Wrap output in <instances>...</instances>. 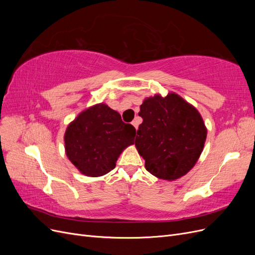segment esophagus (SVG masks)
Returning a JSON list of instances; mask_svg holds the SVG:
<instances>
[{"label": "esophagus", "mask_w": 255, "mask_h": 255, "mask_svg": "<svg viewBox=\"0 0 255 255\" xmlns=\"http://www.w3.org/2000/svg\"><path fill=\"white\" fill-rule=\"evenodd\" d=\"M139 123H140V120L138 119V118H135V119L133 120V122H132V125L134 126V128H135L136 129H138V126H139Z\"/></svg>", "instance_id": "1"}]
</instances>
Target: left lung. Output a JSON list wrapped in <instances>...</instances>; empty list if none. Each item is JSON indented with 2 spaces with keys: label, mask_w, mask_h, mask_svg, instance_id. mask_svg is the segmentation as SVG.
I'll use <instances>...</instances> for the list:
<instances>
[{
  "label": "left lung",
  "mask_w": 255,
  "mask_h": 255,
  "mask_svg": "<svg viewBox=\"0 0 255 255\" xmlns=\"http://www.w3.org/2000/svg\"><path fill=\"white\" fill-rule=\"evenodd\" d=\"M138 115L135 146L154 176L174 181L196 165L203 151L207 129L195 106L170 92L145 98Z\"/></svg>",
  "instance_id": "left-lung-1"
}]
</instances>
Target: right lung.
Wrapping results in <instances>:
<instances>
[{
  "mask_svg": "<svg viewBox=\"0 0 255 255\" xmlns=\"http://www.w3.org/2000/svg\"><path fill=\"white\" fill-rule=\"evenodd\" d=\"M136 129L105 103L92 105L69 123L64 136L69 160L86 176H102L116 167L120 154L133 144Z\"/></svg>",
  "mask_w": 255,
  "mask_h": 255,
  "instance_id": "right-lung-1",
  "label": "right lung"
}]
</instances>
